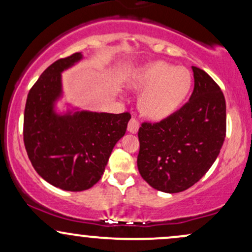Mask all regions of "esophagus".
Wrapping results in <instances>:
<instances>
[{"label": "esophagus", "instance_id": "esophagus-1", "mask_svg": "<svg viewBox=\"0 0 252 252\" xmlns=\"http://www.w3.org/2000/svg\"><path fill=\"white\" fill-rule=\"evenodd\" d=\"M138 128H140V123L135 118H130L128 123V131L131 132V134H136L138 131Z\"/></svg>", "mask_w": 252, "mask_h": 252}]
</instances>
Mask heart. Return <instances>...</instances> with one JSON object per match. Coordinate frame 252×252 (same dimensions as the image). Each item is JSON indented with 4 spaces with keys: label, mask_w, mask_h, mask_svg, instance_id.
Listing matches in <instances>:
<instances>
[{
    "label": "heart",
    "mask_w": 252,
    "mask_h": 252,
    "mask_svg": "<svg viewBox=\"0 0 252 252\" xmlns=\"http://www.w3.org/2000/svg\"><path fill=\"white\" fill-rule=\"evenodd\" d=\"M129 85L142 91L138 98L141 112L152 120L160 121L180 109L192 88V76L185 67L156 62L136 71Z\"/></svg>",
    "instance_id": "1"
}]
</instances>
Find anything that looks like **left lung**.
<instances>
[{"label": "left lung", "mask_w": 252, "mask_h": 252, "mask_svg": "<svg viewBox=\"0 0 252 252\" xmlns=\"http://www.w3.org/2000/svg\"><path fill=\"white\" fill-rule=\"evenodd\" d=\"M194 89L189 103L161 122L138 130V172L153 189L179 193L215 163L226 135V104L209 74L192 66Z\"/></svg>", "instance_id": "left-lung-1"}]
</instances>
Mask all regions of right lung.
<instances>
[{
	"label": "right lung",
	"mask_w": 252,
	"mask_h": 252,
	"mask_svg": "<svg viewBox=\"0 0 252 252\" xmlns=\"http://www.w3.org/2000/svg\"><path fill=\"white\" fill-rule=\"evenodd\" d=\"M83 59L82 53L48 66L28 94L24 117V141L34 169L54 187L80 192L102 178L116 143L126 134L128 112L109 114L80 110L66 103L62 73Z\"/></svg>",
	"instance_id": "right-lung-1"
}]
</instances>
